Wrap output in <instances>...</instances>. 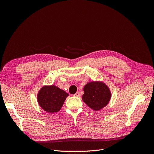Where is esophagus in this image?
<instances>
[{
  "mask_svg": "<svg viewBox=\"0 0 154 154\" xmlns=\"http://www.w3.org/2000/svg\"><path fill=\"white\" fill-rule=\"evenodd\" d=\"M74 96H76V97H80V93L79 92H77L74 95Z\"/></svg>",
  "mask_w": 154,
  "mask_h": 154,
  "instance_id": "obj_1",
  "label": "esophagus"
}]
</instances>
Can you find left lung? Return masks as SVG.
I'll use <instances>...</instances> for the list:
<instances>
[{
    "label": "left lung",
    "mask_w": 154,
    "mask_h": 154,
    "mask_svg": "<svg viewBox=\"0 0 154 154\" xmlns=\"http://www.w3.org/2000/svg\"><path fill=\"white\" fill-rule=\"evenodd\" d=\"M84 94L82 100L94 110H100L109 102L111 93L105 83L101 82L88 83L83 88Z\"/></svg>",
    "instance_id": "obj_1"
}]
</instances>
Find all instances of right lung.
Wrapping results in <instances>:
<instances>
[{
  "label": "right lung",
  "instance_id": "right-lung-1",
  "mask_svg": "<svg viewBox=\"0 0 154 154\" xmlns=\"http://www.w3.org/2000/svg\"><path fill=\"white\" fill-rule=\"evenodd\" d=\"M69 96L67 93L54 85L44 86L38 94V102L44 110L49 113H55L61 109Z\"/></svg>",
  "mask_w": 154,
  "mask_h": 154
}]
</instances>
